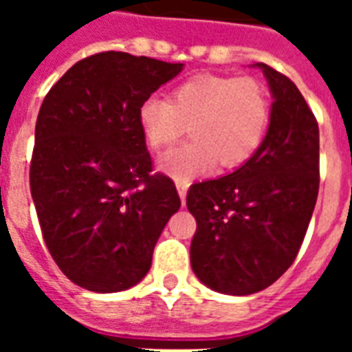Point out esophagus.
I'll use <instances>...</instances> for the list:
<instances>
[{
    "instance_id": "34e87169",
    "label": "esophagus",
    "mask_w": 352,
    "mask_h": 352,
    "mask_svg": "<svg viewBox=\"0 0 352 352\" xmlns=\"http://www.w3.org/2000/svg\"><path fill=\"white\" fill-rule=\"evenodd\" d=\"M188 182H177V192H179V197H181L182 204H186V193H188Z\"/></svg>"
}]
</instances>
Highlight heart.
Here are the masks:
<instances>
[{"label":"heart","mask_w":352,"mask_h":352,"mask_svg":"<svg viewBox=\"0 0 352 352\" xmlns=\"http://www.w3.org/2000/svg\"><path fill=\"white\" fill-rule=\"evenodd\" d=\"M138 127L149 148L170 146L190 126L192 142L166 153L159 170L177 182H190L219 162L237 168L261 146L270 122V96L250 76H197L181 84L171 100L148 96L137 109Z\"/></svg>","instance_id":"heart-1"}]
</instances>
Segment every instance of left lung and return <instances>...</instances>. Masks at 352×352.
<instances>
[{"label":"left lung","instance_id":"obj_1","mask_svg":"<svg viewBox=\"0 0 352 352\" xmlns=\"http://www.w3.org/2000/svg\"><path fill=\"white\" fill-rule=\"evenodd\" d=\"M272 95L267 135L245 164L193 184L186 197L197 232L192 270L208 289L248 296L294 263L320 188L318 122L294 82L265 63Z\"/></svg>","mask_w":352,"mask_h":352}]
</instances>
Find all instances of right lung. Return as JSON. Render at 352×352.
Wrapping results in <instances>:
<instances>
[{"label":"right lung","mask_w":352,"mask_h":352,"mask_svg":"<svg viewBox=\"0 0 352 352\" xmlns=\"http://www.w3.org/2000/svg\"><path fill=\"white\" fill-rule=\"evenodd\" d=\"M182 69L100 52L74 63L41 104L30 193L52 259L82 289L109 294L137 285L181 208L171 179L149 175L137 109Z\"/></svg>","instance_id":"add662e5"}]
</instances>
